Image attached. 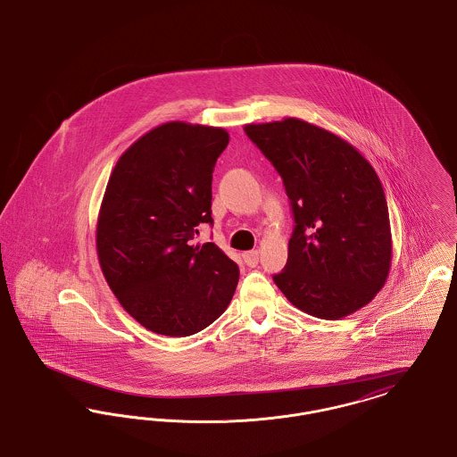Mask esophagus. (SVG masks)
<instances>
[{"label":"esophagus","mask_w":457,"mask_h":457,"mask_svg":"<svg viewBox=\"0 0 457 457\" xmlns=\"http://www.w3.org/2000/svg\"><path fill=\"white\" fill-rule=\"evenodd\" d=\"M242 258H244V263L247 264V266H256L258 262H260V253L258 251H245L244 254H242Z\"/></svg>","instance_id":"1"}]
</instances>
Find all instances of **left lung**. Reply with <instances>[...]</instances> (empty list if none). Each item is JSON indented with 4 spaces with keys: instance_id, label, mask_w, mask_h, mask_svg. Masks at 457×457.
I'll return each mask as SVG.
<instances>
[{
    "instance_id": "1",
    "label": "left lung",
    "mask_w": 457,
    "mask_h": 457,
    "mask_svg": "<svg viewBox=\"0 0 457 457\" xmlns=\"http://www.w3.org/2000/svg\"><path fill=\"white\" fill-rule=\"evenodd\" d=\"M244 130L280 173L295 223L287 264L273 282L316 318L358 312L384 287L392 260L377 171L356 147L308 121L249 123Z\"/></svg>"
}]
</instances>
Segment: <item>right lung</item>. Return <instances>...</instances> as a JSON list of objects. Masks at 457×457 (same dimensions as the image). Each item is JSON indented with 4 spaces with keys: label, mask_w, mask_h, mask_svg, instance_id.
I'll use <instances>...</instances> for the list:
<instances>
[{
    "label": "right lung",
    "mask_w": 457,
    "mask_h": 457,
    "mask_svg": "<svg viewBox=\"0 0 457 457\" xmlns=\"http://www.w3.org/2000/svg\"><path fill=\"white\" fill-rule=\"evenodd\" d=\"M228 139L220 127L169 121L130 145L110 175L97 258L123 310L154 334L201 332L237 287L239 266L217 244H191L199 223L213 225V169Z\"/></svg>",
    "instance_id": "1"
}]
</instances>
